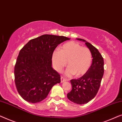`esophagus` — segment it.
I'll use <instances>...</instances> for the list:
<instances>
[{
    "instance_id": "1",
    "label": "esophagus",
    "mask_w": 122,
    "mask_h": 122,
    "mask_svg": "<svg viewBox=\"0 0 122 122\" xmlns=\"http://www.w3.org/2000/svg\"><path fill=\"white\" fill-rule=\"evenodd\" d=\"M66 81H67V80H66V79L63 78V77H61V82H63Z\"/></svg>"
}]
</instances>
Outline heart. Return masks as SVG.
Instances as JSON below:
<instances>
[{
  "instance_id": "obj_1",
  "label": "heart",
  "mask_w": 122,
  "mask_h": 122,
  "mask_svg": "<svg viewBox=\"0 0 122 122\" xmlns=\"http://www.w3.org/2000/svg\"><path fill=\"white\" fill-rule=\"evenodd\" d=\"M92 60L89 49L74 41L63 44L60 50L54 51L52 56L53 66L59 72L66 66L67 61L68 67L65 72L67 76L75 75L80 77L85 75L91 66Z\"/></svg>"
}]
</instances>
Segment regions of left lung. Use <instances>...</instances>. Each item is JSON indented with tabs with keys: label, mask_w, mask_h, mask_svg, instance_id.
Returning a JSON list of instances; mask_svg holds the SVG:
<instances>
[{
	"label": "left lung",
	"mask_w": 122,
	"mask_h": 122,
	"mask_svg": "<svg viewBox=\"0 0 122 122\" xmlns=\"http://www.w3.org/2000/svg\"><path fill=\"white\" fill-rule=\"evenodd\" d=\"M92 54V65L87 72L78 79L71 80L72 90L67 93L68 99L75 103L83 104L91 101L97 95L104 73V61L98 50L83 39Z\"/></svg>",
	"instance_id": "left-lung-1"
}]
</instances>
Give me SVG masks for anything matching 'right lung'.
<instances>
[{
	"instance_id": "add662e5",
	"label": "right lung",
	"mask_w": 122,
	"mask_h": 122,
	"mask_svg": "<svg viewBox=\"0 0 122 122\" xmlns=\"http://www.w3.org/2000/svg\"><path fill=\"white\" fill-rule=\"evenodd\" d=\"M70 39L46 34L30 40L20 51L14 68L15 83L24 100L40 102L55 85L60 83V76L52 67V53L59 44Z\"/></svg>"
}]
</instances>
